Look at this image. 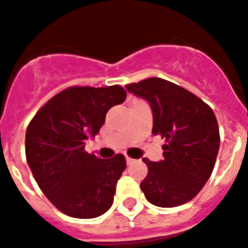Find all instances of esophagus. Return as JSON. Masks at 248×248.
<instances>
[{"label":"esophagus","mask_w":248,"mask_h":248,"mask_svg":"<svg viewBox=\"0 0 248 248\" xmlns=\"http://www.w3.org/2000/svg\"><path fill=\"white\" fill-rule=\"evenodd\" d=\"M126 163H127V166H131V164H134V163H135V160H134V159H131V157H126Z\"/></svg>","instance_id":"esophagus-1"}]
</instances>
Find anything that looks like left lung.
<instances>
[{"label": "left lung", "instance_id": "left-lung-1", "mask_svg": "<svg viewBox=\"0 0 248 248\" xmlns=\"http://www.w3.org/2000/svg\"><path fill=\"white\" fill-rule=\"evenodd\" d=\"M126 89L150 102L152 134L166 139L160 161L144 157L148 173L140 183L146 199L175 208L194 199L210 177L219 148L212 108L180 85L159 78L127 84Z\"/></svg>", "mask_w": 248, "mask_h": 248}]
</instances>
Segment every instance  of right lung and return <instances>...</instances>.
<instances>
[{"label": "right lung", "mask_w": 248, "mask_h": 248, "mask_svg": "<svg viewBox=\"0 0 248 248\" xmlns=\"http://www.w3.org/2000/svg\"><path fill=\"white\" fill-rule=\"evenodd\" d=\"M121 85L69 87L42 106L26 130V159L42 192L64 214L96 218L113 203L126 168L117 154L101 159L85 151V140L105 122L108 110L126 100Z\"/></svg>", "instance_id": "right-lung-1"}]
</instances>
